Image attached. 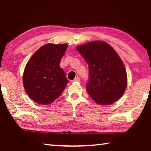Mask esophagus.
Wrapping results in <instances>:
<instances>
[{
    "instance_id": "34e87169",
    "label": "esophagus",
    "mask_w": 151,
    "mask_h": 151,
    "mask_svg": "<svg viewBox=\"0 0 151 151\" xmlns=\"http://www.w3.org/2000/svg\"><path fill=\"white\" fill-rule=\"evenodd\" d=\"M73 81L74 82H78V81H80V78H79L78 76H76V77H75V78L74 79Z\"/></svg>"
}]
</instances>
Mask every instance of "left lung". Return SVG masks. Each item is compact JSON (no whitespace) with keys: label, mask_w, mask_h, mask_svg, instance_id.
Here are the masks:
<instances>
[{"label":"left lung","mask_w":151,"mask_h":151,"mask_svg":"<svg viewBox=\"0 0 151 151\" xmlns=\"http://www.w3.org/2000/svg\"><path fill=\"white\" fill-rule=\"evenodd\" d=\"M88 65L86 91L93 100L109 105L124 94L127 75L121 58L111 45L104 41H93L76 47Z\"/></svg>","instance_id":"left-lung-1"}]
</instances>
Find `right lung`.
I'll use <instances>...</instances> for the list:
<instances>
[{"mask_svg": "<svg viewBox=\"0 0 151 151\" xmlns=\"http://www.w3.org/2000/svg\"><path fill=\"white\" fill-rule=\"evenodd\" d=\"M67 44H47L36 51L25 66L24 90L33 101L48 104L55 101L68 83L60 62Z\"/></svg>", "mask_w": 151, "mask_h": 151, "instance_id": "right-lung-1", "label": "right lung"}]
</instances>
